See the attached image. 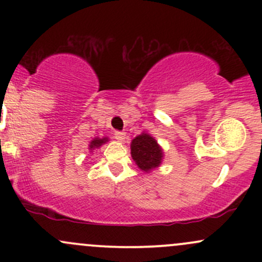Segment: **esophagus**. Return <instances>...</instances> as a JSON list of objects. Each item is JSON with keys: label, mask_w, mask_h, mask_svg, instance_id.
Wrapping results in <instances>:
<instances>
[{"label": "esophagus", "mask_w": 262, "mask_h": 262, "mask_svg": "<svg viewBox=\"0 0 262 262\" xmlns=\"http://www.w3.org/2000/svg\"><path fill=\"white\" fill-rule=\"evenodd\" d=\"M114 139L118 141H124L125 133H123V132H114Z\"/></svg>", "instance_id": "1"}]
</instances>
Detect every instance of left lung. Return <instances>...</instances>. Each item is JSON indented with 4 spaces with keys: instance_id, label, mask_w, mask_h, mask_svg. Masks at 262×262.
Segmentation results:
<instances>
[{
    "instance_id": "obj_1",
    "label": "left lung",
    "mask_w": 262,
    "mask_h": 262,
    "mask_svg": "<svg viewBox=\"0 0 262 262\" xmlns=\"http://www.w3.org/2000/svg\"><path fill=\"white\" fill-rule=\"evenodd\" d=\"M130 154L140 170L150 172L160 166L164 152L151 135L141 133L132 140Z\"/></svg>"
}]
</instances>
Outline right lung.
I'll return each instance as SVG.
<instances>
[{
    "label": "right lung",
    "instance_id": "1",
    "mask_svg": "<svg viewBox=\"0 0 262 262\" xmlns=\"http://www.w3.org/2000/svg\"><path fill=\"white\" fill-rule=\"evenodd\" d=\"M107 141H108V138H102V139H100V138H95V139L90 143L89 148H90V150H95V149L100 148L101 145H103V144L107 143Z\"/></svg>",
    "mask_w": 262,
    "mask_h": 262
}]
</instances>
